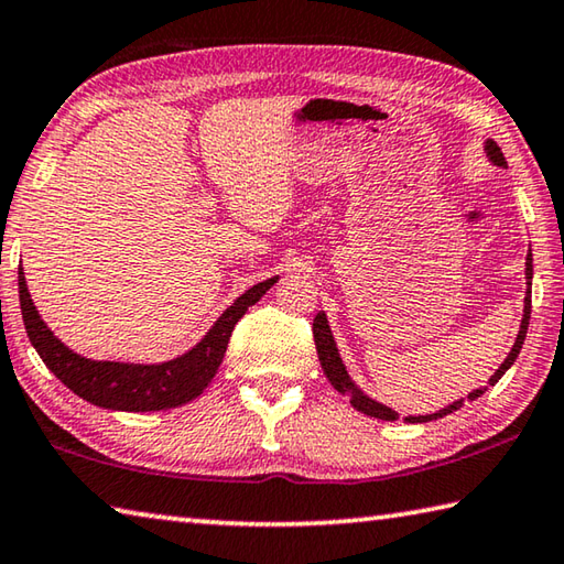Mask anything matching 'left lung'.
<instances>
[{
	"instance_id": "left-lung-1",
	"label": "left lung",
	"mask_w": 564,
	"mask_h": 564,
	"mask_svg": "<svg viewBox=\"0 0 564 564\" xmlns=\"http://www.w3.org/2000/svg\"><path fill=\"white\" fill-rule=\"evenodd\" d=\"M485 151H488V156L495 161L498 166H505L508 161H505L500 147L495 144V141L490 139L488 144H485ZM524 275H528V295H524V316H522V326H520V333H518V340H514V346L510 350V356L505 358L502 366L498 368V373H495L490 378V386L498 383V380L505 376V370H508L514 358H518V352L522 348L524 343V336H528V323H530V308H532V253H528V269H524ZM313 340H316V350H318V360L323 366V373H326V378L330 380V386L338 390V393H350V403L356 410H360V413H366L370 417H378V420H398V413L395 410H390L386 405L376 403V400H370L368 395H362L360 390L352 386V380L348 378V370L346 366H343V360L338 356V348L336 343H333V336H330V328H328V321H326V313H318L316 318H313ZM485 393V390H473L470 395H467V400H475L480 398ZM463 405V400H457V403L443 408L441 413L435 415H417V417H405L408 423H427V420L433 417H443L447 413H453V410H457Z\"/></svg>"
}]
</instances>
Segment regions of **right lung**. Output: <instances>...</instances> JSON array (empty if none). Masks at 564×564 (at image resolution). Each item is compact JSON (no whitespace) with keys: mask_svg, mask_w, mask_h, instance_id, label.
<instances>
[{"mask_svg":"<svg viewBox=\"0 0 564 564\" xmlns=\"http://www.w3.org/2000/svg\"><path fill=\"white\" fill-rule=\"evenodd\" d=\"M275 279L256 283L228 308L214 328L206 333L196 348H191L181 358H174L161 366H129V362L89 360L76 356L54 333L44 326L36 313L32 295L26 291L24 273L19 269V303H22V318L26 336L32 346L46 362V368L62 380V383L89 403L109 410H129V413H147V410H166L184 405L204 393L212 383L224 352L231 338L234 326L243 318L248 305H253L271 289Z\"/></svg>","mask_w":564,"mask_h":564,"instance_id":"add662e5","label":"right lung"}]
</instances>
